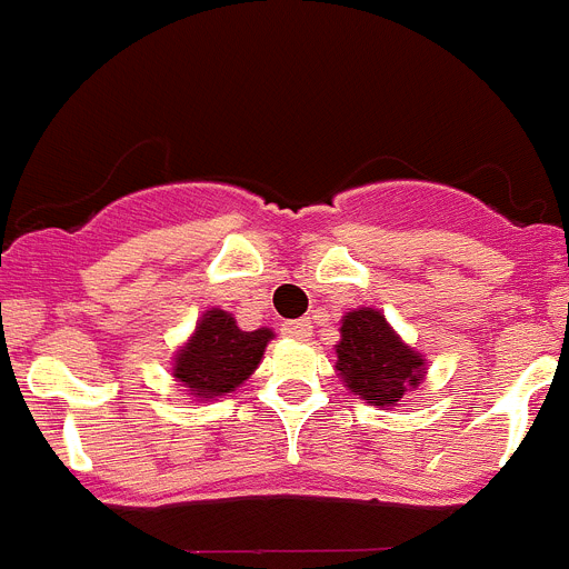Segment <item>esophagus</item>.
Segmentation results:
<instances>
[{"instance_id": "esophagus-1", "label": "esophagus", "mask_w": 569, "mask_h": 569, "mask_svg": "<svg viewBox=\"0 0 569 569\" xmlns=\"http://www.w3.org/2000/svg\"><path fill=\"white\" fill-rule=\"evenodd\" d=\"M310 330H313L310 319H296V321H284V325H281V333L290 336V339H308Z\"/></svg>"}]
</instances>
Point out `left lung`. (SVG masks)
<instances>
[{
    "instance_id": "obj_1",
    "label": "left lung",
    "mask_w": 569,
    "mask_h": 569,
    "mask_svg": "<svg viewBox=\"0 0 569 569\" xmlns=\"http://www.w3.org/2000/svg\"><path fill=\"white\" fill-rule=\"evenodd\" d=\"M336 370L356 396L370 405L393 407L410 385H419L425 359L390 330L385 316L361 308L341 319V341L336 345Z\"/></svg>"
}]
</instances>
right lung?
<instances>
[{"mask_svg": "<svg viewBox=\"0 0 569 569\" xmlns=\"http://www.w3.org/2000/svg\"><path fill=\"white\" fill-rule=\"evenodd\" d=\"M268 328L239 330L233 316L213 308L202 316L193 339L176 356L173 376L193 390L196 399H213L230 393L248 379L261 361L268 341Z\"/></svg>", "mask_w": 569, "mask_h": 569, "instance_id": "1", "label": "right lung"}]
</instances>
